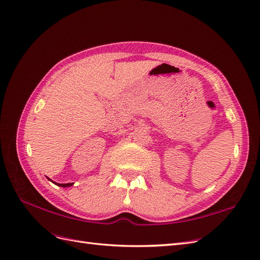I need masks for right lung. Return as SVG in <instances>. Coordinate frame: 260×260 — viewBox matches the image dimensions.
<instances>
[{"label":"right lung","mask_w":260,"mask_h":260,"mask_svg":"<svg viewBox=\"0 0 260 260\" xmlns=\"http://www.w3.org/2000/svg\"><path fill=\"white\" fill-rule=\"evenodd\" d=\"M54 183H55V182H54ZM55 184H57V185H59V186H63V188H66V186L72 185V183H55Z\"/></svg>","instance_id":"right-lung-1"}]
</instances>
